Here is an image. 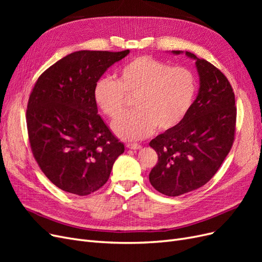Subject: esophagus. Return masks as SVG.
Returning a JSON list of instances; mask_svg holds the SVG:
<instances>
[{"instance_id": "esophagus-1", "label": "esophagus", "mask_w": 262, "mask_h": 262, "mask_svg": "<svg viewBox=\"0 0 262 262\" xmlns=\"http://www.w3.org/2000/svg\"><path fill=\"white\" fill-rule=\"evenodd\" d=\"M126 147L131 148V149H140L142 147V145H140L138 143H126Z\"/></svg>"}]
</instances>
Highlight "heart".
<instances>
[{
    "mask_svg": "<svg viewBox=\"0 0 262 262\" xmlns=\"http://www.w3.org/2000/svg\"><path fill=\"white\" fill-rule=\"evenodd\" d=\"M196 94V78L191 70L172 67L143 55L124 64L118 81L101 77L94 86L97 107L109 119L123 114L130 98L137 110L117 119L113 129L124 140H140L153 133L175 128L187 116Z\"/></svg>",
    "mask_w": 262,
    "mask_h": 262,
    "instance_id": "b5f03b06",
    "label": "heart"
}]
</instances>
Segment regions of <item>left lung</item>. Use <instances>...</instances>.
Here are the masks:
<instances>
[{"mask_svg": "<svg viewBox=\"0 0 262 262\" xmlns=\"http://www.w3.org/2000/svg\"><path fill=\"white\" fill-rule=\"evenodd\" d=\"M186 54L195 60L199 93L184 120L149 142L158 155L149 182L169 196L207 184L224 162L235 138L237 109L231 83L207 60L188 51Z\"/></svg>", "mask_w": 262, "mask_h": 262, "instance_id": "8db88e82", "label": "left lung"}]
</instances>
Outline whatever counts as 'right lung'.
Segmentation results:
<instances>
[{"label":"right lung","instance_id":"right-lung-1","mask_svg":"<svg viewBox=\"0 0 262 262\" xmlns=\"http://www.w3.org/2000/svg\"><path fill=\"white\" fill-rule=\"evenodd\" d=\"M129 50L71 53L38 77L28 99L31 152L53 185L87 195L104 186L124 145L97 114L94 86Z\"/></svg>","mask_w":262,"mask_h":262}]
</instances>
